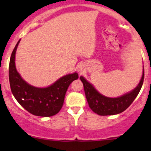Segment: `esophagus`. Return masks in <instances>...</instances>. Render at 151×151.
<instances>
[{
    "mask_svg": "<svg viewBox=\"0 0 151 151\" xmlns=\"http://www.w3.org/2000/svg\"><path fill=\"white\" fill-rule=\"evenodd\" d=\"M78 73H82V68L81 67V66H79V67L78 68Z\"/></svg>",
    "mask_w": 151,
    "mask_h": 151,
    "instance_id": "1",
    "label": "esophagus"
}]
</instances>
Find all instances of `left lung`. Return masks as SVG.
<instances>
[{
	"instance_id": "obj_1",
	"label": "left lung",
	"mask_w": 151,
	"mask_h": 151,
	"mask_svg": "<svg viewBox=\"0 0 151 151\" xmlns=\"http://www.w3.org/2000/svg\"><path fill=\"white\" fill-rule=\"evenodd\" d=\"M145 70L138 86L129 92L119 97H107L102 95L97 91L93 85L89 83L84 77L81 76L80 79L83 83L85 94L88 105L92 111L100 116L116 115L125 111L134 101L138 96L144 82Z\"/></svg>"
}]
</instances>
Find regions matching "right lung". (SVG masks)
Segmentation results:
<instances>
[{
  "mask_svg": "<svg viewBox=\"0 0 151 151\" xmlns=\"http://www.w3.org/2000/svg\"><path fill=\"white\" fill-rule=\"evenodd\" d=\"M20 40L12 52L9 65L10 89L19 104L35 116L49 117L56 115L61 110L64 97L69 85L78 78L74 73L61 77L53 85L47 88L32 86L21 78L16 69V50Z\"/></svg>",
  "mask_w": 151,
  "mask_h": 151,
  "instance_id": "add662e5",
  "label": "right lung"
}]
</instances>
